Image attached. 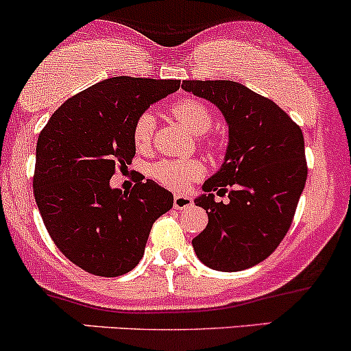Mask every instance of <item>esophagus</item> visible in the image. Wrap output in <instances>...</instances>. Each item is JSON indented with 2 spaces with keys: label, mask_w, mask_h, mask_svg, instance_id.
<instances>
[{
  "label": "esophagus",
  "mask_w": 351,
  "mask_h": 351,
  "mask_svg": "<svg viewBox=\"0 0 351 351\" xmlns=\"http://www.w3.org/2000/svg\"><path fill=\"white\" fill-rule=\"evenodd\" d=\"M192 206V197L189 195H176L174 197V207L182 210V208H187Z\"/></svg>",
  "instance_id": "obj_1"
}]
</instances>
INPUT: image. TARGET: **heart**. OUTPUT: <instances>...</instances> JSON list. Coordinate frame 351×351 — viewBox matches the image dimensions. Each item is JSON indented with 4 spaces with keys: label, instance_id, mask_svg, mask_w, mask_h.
<instances>
[{
    "label": "heart",
    "instance_id": "b5f03b06",
    "mask_svg": "<svg viewBox=\"0 0 351 351\" xmlns=\"http://www.w3.org/2000/svg\"><path fill=\"white\" fill-rule=\"evenodd\" d=\"M171 114L187 131L194 136H202L212 125V114L204 102L195 99H182L172 104ZM154 132V117L145 112L137 117L132 128V139L137 149L149 147ZM202 164L192 159H164L152 165V176L156 180L172 191H184L191 182L202 176Z\"/></svg>",
    "mask_w": 351,
    "mask_h": 351
}]
</instances>
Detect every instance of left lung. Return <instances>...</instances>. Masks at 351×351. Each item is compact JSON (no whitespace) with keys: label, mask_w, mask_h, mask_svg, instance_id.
Listing matches in <instances>:
<instances>
[{"label":"left lung","mask_w":351,"mask_h":351,"mask_svg":"<svg viewBox=\"0 0 351 351\" xmlns=\"http://www.w3.org/2000/svg\"><path fill=\"white\" fill-rule=\"evenodd\" d=\"M182 89L210 101L228 125L223 162L194 200L207 210L208 223L192 247L208 269H250L277 249L297 210L306 182L302 129L240 82L184 81ZM227 190L229 202L215 203L213 192Z\"/></svg>","instance_id":"1"}]
</instances>
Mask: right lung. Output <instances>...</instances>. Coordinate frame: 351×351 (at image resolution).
Wrapping results in <instances>:
<instances>
[{"instance_id": "right-lung-1", "label": "right lung", "mask_w": 351, "mask_h": 351, "mask_svg": "<svg viewBox=\"0 0 351 351\" xmlns=\"http://www.w3.org/2000/svg\"><path fill=\"white\" fill-rule=\"evenodd\" d=\"M179 88V80L109 77L69 97L39 134L34 199L53 242L82 270L131 271L152 223L174 206V195L151 179L131 192L109 180L136 154L137 117Z\"/></svg>"}]
</instances>
